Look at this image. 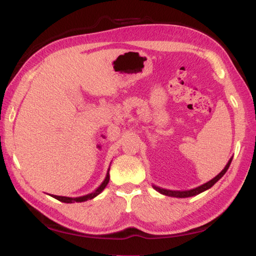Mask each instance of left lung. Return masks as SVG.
Returning <instances> with one entry per match:
<instances>
[{
  "mask_svg": "<svg viewBox=\"0 0 256 256\" xmlns=\"http://www.w3.org/2000/svg\"><path fill=\"white\" fill-rule=\"evenodd\" d=\"M232 162V158H230L229 162H228L226 166L224 167V170H222L218 176H216L214 179H211L210 182H206L204 184H201V186L194 188V189H192V190H186V192H175V190H167V189H162V188H160V187H156L154 186V188L157 190V192H160V194H166V196H170V197H177V198H187V197H192V196H196V194H199L200 192H204V190L211 188L214 184L219 180V179L224 175V174L226 172L228 168L230 167V164Z\"/></svg>",
  "mask_w": 256,
  "mask_h": 256,
  "instance_id": "8db88e82",
  "label": "left lung"
}]
</instances>
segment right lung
Segmentation results:
<instances>
[{"label": "right lung", "instance_id": "add662e5", "mask_svg": "<svg viewBox=\"0 0 256 256\" xmlns=\"http://www.w3.org/2000/svg\"><path fill=\"white\" fill-rule=\"evenodd\" d=\"M108 179H110V176H108V172L106 174V177L104 179V182H103L101 184V186L98 188L96 192H91L89 194L86 196H84V197H78V198H69V197H62V196H54L52 194V197H54L55 199L59 200V201H62V202H66V204H72V202H82V201H86V200H90L92 198H94L96 196L99 194L103 189H104L106 187V184L108 182Z\"/></svg>", "mask_w": 256, "mask_h": 256}]
</instances>
